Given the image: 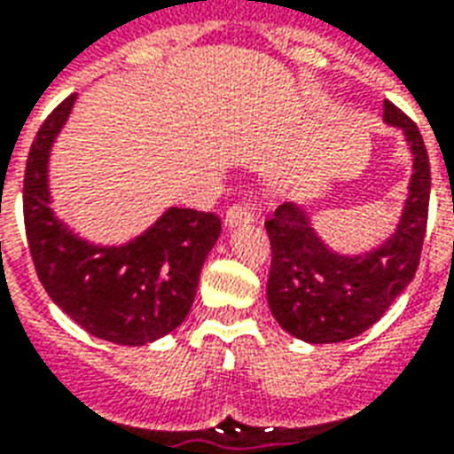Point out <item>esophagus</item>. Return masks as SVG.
Here are the masks:
<instances>
[{
    "mask_svg": "<svg viewBox=\"0 0 454 454\" xmlns=\"http://www.w3.org/2000/svg\"><path fill=\"white\" fill-rule=\"evenodd\" d=\"M252 219H254V212H252L250 207L238 202L226 212V228H233L238 226V223H250Z\"/></svg>",
    "mask_w": 454,
    "mask_h": 454,
    "instance_id": "obj_1",
    "label": "esophagus"
}]
</instances>
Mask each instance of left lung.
Instances as JSON below:
<instances>
[{
    "label": "left lung",
    "mask_w": 454,
    "mask_h": 454,
    "mask_svg": "<svg viewBox=\"0 0 454 454\" xmlns=\"http://www.w3.org/2000/svg\"><path fill=\"white\" fill-rule=\"evenodd\" d=\"M383 119L403 128L414 157L410 195L397 231L376 250L345 257L328 250L300 204H281L266 221L271 271L266 297L276 321L307 342H342L386 314L419 266L428 221L431 166L417 123L383 102Z\"/></svg>",
    "instance_id": "1"
}]
</instances>
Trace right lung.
Returning a JSON list of instances; mask_svg holds the SVG:
<instances>
[{"instance_id":"right-lung-1","label":"right lung","mask_w":454,"mask_h":454,"mask_svg":"<svg viewBox=\"0 0 454 454\" xmlns=\"http://www.w3.org/2000/svg\"><path fill=\"white\" fill-rule=\"evenodd\" d=\"M74 102L75 95L66 97L44 119L27 154L23 219L30 257L47 295L78 326L102 340L147 345L188 317L221 219L171 207L140 238L119 247L71 233L50 209L47 161Z\"/></svg>"}]
</instances>
